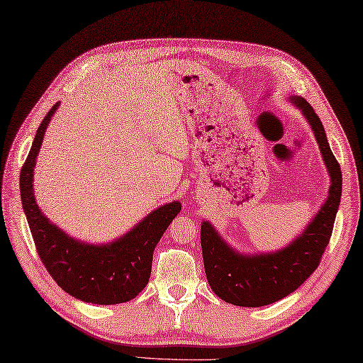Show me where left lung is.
I'll return each instance as SVG.
<instances>
[{
    "instance_id": "1",
    "label": "left lung",
    "mask_w": 363,
    "mask_h": 363,
    "mask_svg": "<svg viewBox=\"0 0 363 363\" xmlns=\"http://www.w3.org/2000/svg\"><path fill=\"white\" fill-rule=\"evenodd\" d=\"M311 125L331 177L330 196L303 234L288 248L272 254L242 255L233 251L208 222L201 225V251L212 291L237 306H264L296 291L319 267L330 243L342 196V171L331 152L320 118L305 99L294 96Z\"/></svg>"
}]
</instances>
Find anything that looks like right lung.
Listing matches in <instances>:
<instances>
[{
	"label": "right lung",
	"mask_w": 363,
	"mask_h": 363,
	"mask_svg": "<svg viewBox=\"0 0 363 363\" xmlns=\"http://www.w3.org/2000/svg\"><path fill=\"white\" fill-rule=\"evenodd\" d=\"M58 104L52 106L43 118L20 174L23 209L35 248L50 277L67 294L96 305L129 302L147 285L155 245L180 212L182 205L172 201L160 206L111 245H86L60 231L41 214L32 188L35 160Z\"/></svg>",
	"instance_id": "obj_1"
}]
</instances>
